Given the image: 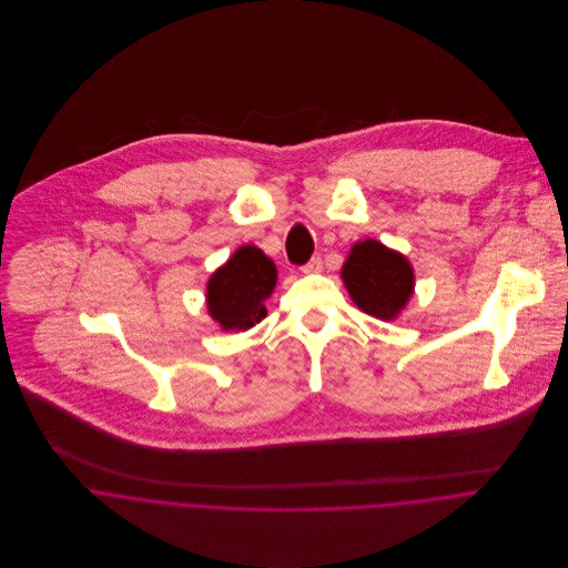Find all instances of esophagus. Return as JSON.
<instances>
[{
  "instance_id": "esophagus-1",
  "label": "esophagus",
  "mask_w": 568,
  "mask_h": 568,
  "mask_svg": "<svg viewBox=\"0 0 568 568\" xmlns=\"http://www.w3.org/2000/svg\"><path fill=\"white\" fill-rule=\"evenodd\" d=\"M322 271H324L322 257H313L308 264L302 266V273H306V275H315V273H322Z\"/></svg>"
}]
</instances>
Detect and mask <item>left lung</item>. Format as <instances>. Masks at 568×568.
<instances>
[{
  "mask_svg": "<svg viewBox=\"0 0 568 568\" xmlns=\"http://www.w3.org/2000/svg\"><path fill=\"white\" fill-rule=\"evenodd\" d=\"M341 280L352 302L381 322L398 320L415 291V273L405 253L374 239L352 244Z\"/></svg>",
  "mask_w": 568,
  "mask_h": 568,
  "instance_id": "1",
  "label": "left lung"
}]
</instances>
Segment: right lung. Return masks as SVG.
I'll return each instance as SVG.
<instances>
[{
  "label": "right lung",
  "instance_id": "add662e5",
  "mask_svg": "<svg viewBox=\"0 0 568 568\" xmlns=\"http://www.w3.org/2000/svg\"><path fill=\"white\" fill-rule=\"evenodd\" d=\"M277 284L275 262L255 244L239 246L205 288V306L223 332H244L266 317L264 302Z\"/></svg>",
  "mask_w": 568,
  "mask_h": 568
}]
</instances>
